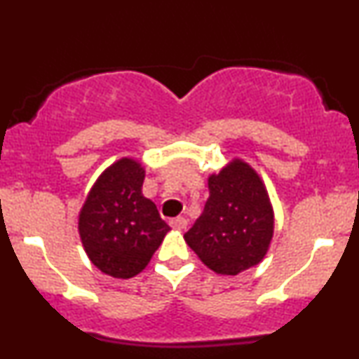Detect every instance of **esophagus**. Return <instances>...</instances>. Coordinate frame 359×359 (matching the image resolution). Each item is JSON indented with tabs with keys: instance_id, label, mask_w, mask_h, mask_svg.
I'll use <instances>...</instances> for the list:
<instances>
[{
	"instance_id": "obj_1",
	"label": "esophagus",
	"mask_w": 359,
	"mask_h": 359,
	"mask_svg": "<svg viewBox=\"0 0 359 359\" xmlns=\"http://www.w3.org/2000/svg\"><path fill=\"white\" fill-rule=\"evenodd\" d=\"M170 226H172V228L180 229V231H182V229L187 228V219H185V217H182V216L174 217V219H170Z\"/></svg>"
}]
</instances>
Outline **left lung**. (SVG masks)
<instances>
[{
    "label": "left lung",
    "mask_w": 359,
    "mask_h": 359,
    "mask_svg": "<svg viewBox=\"0 0 359 359\" xmlns=\"http://www.w3.org/2000/svg\"><path fill=\"white\" fill-rule=\"evenodd\" d=\"M204 212L184 234L208 269L238 275L269 251L275 219L269 192L257 172L240 158L209 175Z\"/></svg>",
    "instance_id": "1"
}]
</instances>
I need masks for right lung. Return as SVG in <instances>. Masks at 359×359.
<instances>
[{"instance_id":"obj_1","label":"right lung","mask_w":359,"mask_h":359,"mask_svg":"<svg viewBox=\"0 0 359 359\" xmlns=\"http://www.w3.org/2000/svg\"><path fill=\"white\" fill-rule=\"evenodd\" d=\"M143 180L138 160H118L100 175L79 212L86 253L114 278L138 275L170 231L155 203L142 194Z\"/></svg>"}]
</instances>
